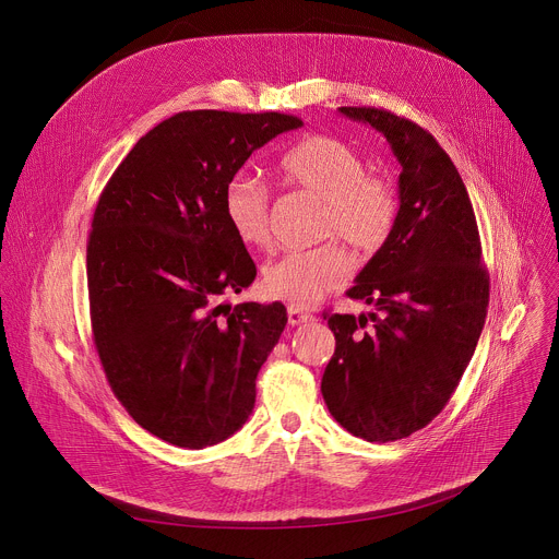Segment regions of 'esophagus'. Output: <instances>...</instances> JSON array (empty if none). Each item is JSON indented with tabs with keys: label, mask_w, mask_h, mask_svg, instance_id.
Returning a JSON list of instances; mask_svg holds the SVG:
<instances>
[{
	"label": "esophagus",
	"mask_w": 559,
	"mask_h": 559,
	"mask_svg": "<svg viewBox=\"0 0 559 559\" xmlns=\"http://www.w3.org/2000/svg\"><path fill=\"white\" fill-rule=\"evenodd\" d=\"M314 317L310 314V312H306V310H301V308H296V306H287V321L292 323V325H301V323H308V321H312Z\"/></svg>",
	"instance_id": "1"
}]
</instances>
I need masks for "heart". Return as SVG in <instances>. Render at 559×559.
<instances>
[{
  "label": "heart",
  "instance_id": "b5f03b06",
  "mask_svg": "<svg viewBox=\"0 0 559 559\" xmlns=\"http://www.w3.org/2000/svg\"><path fill=\"white\" fill-rule=\"evenodd\" d=\"M276 175L285 186L321 200V238H340L364 255L380 251L391 238L397 222L395 191L389 181L368 175V162L350 143L328 134L306 136L281 155ZM222 213L242 247L265 249L270 245V189L265 181L247 173L231 177L222 193ZM350 272L348 251L337 242H325L272 260L260 285L272 299L308 308L342 287Z\"/></svg>",
  "mask_w": 559,
  "mask_h": 559
}]
</instances>
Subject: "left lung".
<instances>
[{
	"mask_svg": "<svg viewBox=\"0 0 559 559\" xmlns=\"http://www.w3.org/2000/svg\"><path fill=\"white\" fill-rule=\"evenodd\" d=\"M340 111L389 141L402 166L400 209L391 238L348 289L376 308L373 328L361 332L364 314H325L337 344L321 393L346 431L389 442L423 429L450 402L486 323L490 283L465 183L438 141L386 109Z\"/></svg>",
	"mask_w": 559,
	"mask_h": 559,
	"instance_id": "1",
	"label": "left lung"
}]
</instances>
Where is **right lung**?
Segmentation results:
<instances>
[{
    "label": "right lung",
    "mask_w": 559,
    "mask_h": 559,
    "mask_svg": "<svg viewBox=\"0 0 559 559\" xmlns=\"http://www.w3.org/2000/svg\"><path fill=\"white\" fill-rule=\"evenodd\" d=\"M304 121L195 109L141 136L107 181L87 245L94 344L126 412L177 448L202 450L251 416L283 304H238L255 278L222 193L253 151Z\"/></svg>",
    "instance_id": "add662e5"
}]
</instances>
